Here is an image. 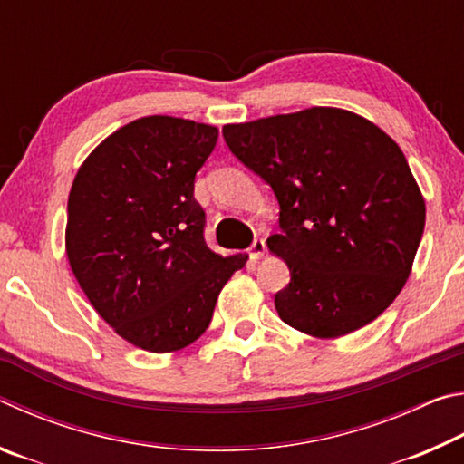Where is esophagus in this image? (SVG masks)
I'll use <instances>...</instances> for the list:
<instances>
[{
  "instance_id": "obj_1",
  "label": "esophagus",
  "mask_w": 464,
  "mask_h": 464,
  "mask_svg": "<svg viewBox=\"0 0 464 464\" xmlns=\"http://www.w3.org/2000/svg\"><path fill=\"white\" fill-rule=\"evenodd\" d=\"M266 251V241L264 239H256L254 243L249 246V257L251 260H260Z\"/></svg>"
}]
</instances>
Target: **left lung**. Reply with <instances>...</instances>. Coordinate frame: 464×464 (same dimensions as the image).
<instances>
[{
	"label": "left lung",
	"instance_id": "1",
	"mask_svg": "<svg viewBox=\"0 0 464 464\" xmlns=\"http://www.w3.org/2000/svg\"><path fill=\"white\" fill-rule=\"evenodd\" d=\"M223 137L280 204V233L268 239L290 270L274 295L280 319L329 340L379 317L405 286L426 225L395 140L325 106L225 124Z\"/></svg>",
	"mask_w": 464,
	"mask_h": 464
}]
</instances>
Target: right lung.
Returning a JSON list of instances; mask_svg holds the SVG:
<instances>
[{"label": "right lung", "mask_w": 464, "mask_h": 464, "mask_svg": "<svg viewBox=\"0 0 464 464\" xmlns=\"http://www.w3.org/2000/svg\"><path fill=\"white\" fill-rule=\"evenodd\" d=\"M217 139L210 124L174 116L132 121L93 149L69 192L65 247L77 282L116 334L155 354L198 340L247 262L204 241L194 178Z\"/></svg>", "instance_id": "right-lung-1"}]
</instances>
